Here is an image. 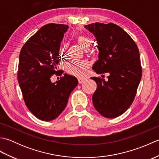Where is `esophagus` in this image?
Masks as SVG:
<instances>
[{"mask_svg":"<svg viewBox=\"0 0 159 159\" xmlns=\"http://www.w3.org/2000/svg\"><path fill=\"white\" fill-rule=\"evenodd\" d=\"M78 80H79V83L80 84L84 83L86 80V79H84V78H79V79H78Z\"/></svg>","mask_w":159,"mask_h":159,"instance_id":"34e87169","label":"esophagus"}]
</instances>
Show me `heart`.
Segmentation results:
<instances>
[{"label":"heart","mask_w":159,"mask_h":159,"mask_svg":"<svg viewBox=\"0 0 159 159\" xmlns=\"http://www.w3.org/2000/svg\"><path fill=\"white\" fill-rule=\"evenodd\" d=\"M78 42L84 50H89L91 46V40L85 36L80 35L78 38ZM89 67V63L85 61L72 60L67 63L66 71L74 76H81L85 73L86 70Z\"/></svg>","instance_id":"heart-1"}]
</instances>
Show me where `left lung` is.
Here are the masks:
<instances>
[{
	"instance_id": "1",
	"label": "left lung",
	"mask_w": 159,
	"mask_h": 159,
	"mask_svg": "<svg viewBox=\"0 0 159 159\" xmlns=\"http://www.w3.org/2000/svg\"><path fill=\"white\" fill-rule=\"evenodd\" d=\"M85 28L95 35L99 50L92 69L97 74H110L108 81L91 78L97 84L93 106L104 117H117L130 107L136 96L142 76L139 49L131 37L113 23L96 22Z\"/></svg>"
}]
</instances>
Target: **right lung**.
Segmentation results:
<instances>
[{
    "label": "right lung",
    "mask_w": 159,
    "mask_h": 159,
    "mask_svg": "<svg viewBox=\"0 0 159 159\" xmlns=\"http://www.w3.org/2000/svg\"><path fill=\"white\" fill-rule=\"evenodd\" d=\"M68 28L61 24L43 26L20 52L18 80L24 100L29 110L43 121L55 120L63 112L78 85L76 78L67 74L55 83L50 80L53 74H60L57 65L61 42Z\"/></svg>",
    "instance_id": "add662e5"
}]
</instances>
